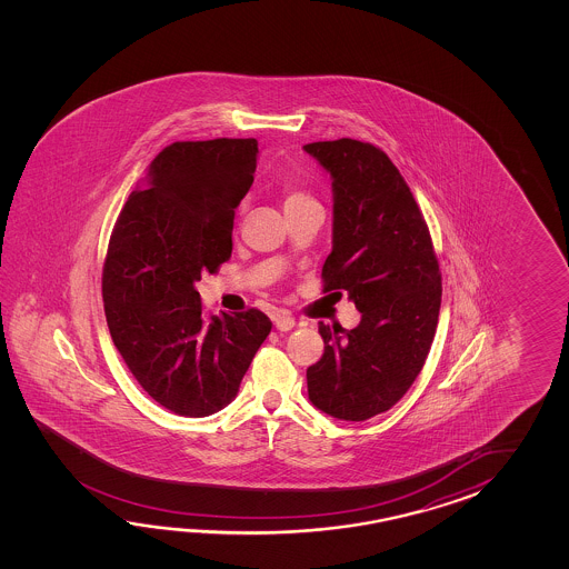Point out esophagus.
I'll use <instances>...</instances> for the list:
<instances>
[{
    "instance_id": "1",
    "label": "esophagus",
    "mask_w": 569,
    "mask_h": 569,
    "mask_svg": "<svg viewBox=\"0 0 569 569\" xmlns=\"http://www.w3.org/2000/svg\"><path fill=\"white\" fill-rule=\"evenodd\" d=\"M274 326H277L279 331H290L297 323H295V319H292L290 315L280 313L277 315V319H274Z\"/></svg>"
}]
</instances>
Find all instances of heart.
I'll use <instances>...</instances> for the list:
<instances>
[{"label":"heart","instance_id":"obj_1","mask_svg":"<svg viewBox=\"0 0 569 569\" xmlns=\"http://www.w3.org/2000/svg\"><path fill=\"white\" fill-rule=\"evenodd\" d=\"M282 201H284V209H290V207L302 206V203H309L315 199L311 194L305 193L302 189L289 182V184L282 187Z\"/></svg>","mask_w":569,"mask_h":569}]
</instances>
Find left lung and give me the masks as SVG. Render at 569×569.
Returning a JSON list of instances; mask_svg holds the SVG:
<instances>
[{
    "instance_id": "obj_1",
    "label": "left lung",
    "mask_w": 569,
    "mask_h": 569,
    "mask_svg": "<svg viewBox=\"0 0 569 569\" xmlns=\"http://www.w3.org/2000/svg\"><path fill=\"white\" fill-rule=\"evenodd\" d=\"M331 174L333 250L323 292H348L362 313L350 331L319 323L326 350L307 368L309 400L341 421L395 407L436 338L441 272L423 213L378 146L339 138L305 146Z\"/></svg>"
}]
</instances>
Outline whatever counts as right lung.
<instances>
[{
  "mask_svg": "<svg viewBox=\"0 0 569 569\" xmlns=\"http://www.w3.org/2000/svg\"><path fill=\"white\" fill-rule=\"evenodd\" d=\"M256 154L254 138L172 142L109 238L101 292L113 346L148 397L182 417L230 405L272 329L258 309L206 317L194 289L230 260Z\"/></svg>",
  "mask_w": 569,
  "mask_h": 569,
  "instance_id": "obj_1",
  "label": "right lung"
}]
</instances>
